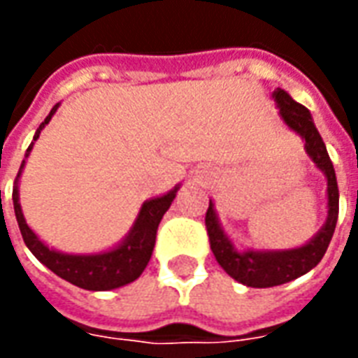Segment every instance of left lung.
<instances>
[{
    "label": "left lung",
    "mask_w": 358,
    "mask_h": 358,
    "mask_svg": "<svg viewBox=\"0 0 358 358\" xmlns=\"http://www.w3.org/2000/svg\"><path fill=\"white\" fill-rule=\"evenodd\" d=\"M272 99L280 109V118L284 124L299 136L305 145V153L315 163L326 178V197H328V215L322 228L299 248L292 249H240L234 240L224 232L220 218L215 209V201L209 199V209L205 215V224L209 232L210 249L217 257L218 264L224 268L228 276L248 287H272L287 284L295 278L307 274L322 261L326 249L330 245L331 236L336 230L339 213V192L336 171L326 151L320 134L313 122V115L307 107L293 99L285 90L276 88Z\"/></svg>",
    "instance_id": "8db88e82"
}]
</instances>
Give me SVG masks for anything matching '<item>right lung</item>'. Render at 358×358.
Returning a JSON list of instances; mask_svg holds the SVG:
<instances>
[{
  "mask_svg": "<svg viewBox=\"0 0 358 358\" xmlns=\"http://www.w3.org/2000/svg\"><path fill=\"white\" fill-rule=\"evenodd\" d=\"M57 107L59 103L50 110V115L45 117L40 128L36 130L34 140L28 145L27 153H24V161L20 164L15 186H13L15 217H17L20 234H22V240L27 243V248L32 251V255L43 266H48L51 272H55L59 278L71 282L73 285H78L82 289H90V292L117 289V287H122V285L138 280L141 276V272L148 266L149 259L153 255V248H155L159 222H161L163 215L174 201V197H176L180 189V184H176L166 194L157 195L153 199L143 201L138 217L134 220L132 228L128 230V234L118 241L117 245H113L110 249H105V251H99V253H86V255L78 253V255H74V253H63V251L50 248L27 224V218L22 215V207H20L19 180L22 176V171H24L28 155L34 148V141L40 138V132L45 128V124H50L51 117L57 113Z\"/></svg>",
  "mask_w": 358,
  "mask_h": 358,
  "instance_id": "1",
  "label": "right lung"
}]
</instances>
